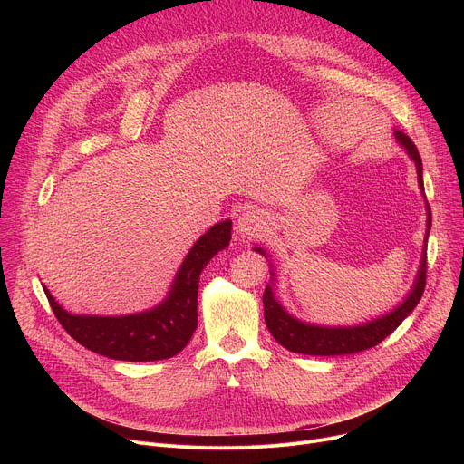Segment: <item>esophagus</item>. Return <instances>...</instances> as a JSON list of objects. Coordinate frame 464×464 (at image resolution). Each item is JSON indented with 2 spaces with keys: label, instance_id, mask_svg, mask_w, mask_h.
<instances>
[{
  "label": "esophagus",
  "instance_id": "esophagus-1",
  "mask_svg": "<svg viewBox=\"0 0 464 464\" xmlns=\"http://www.w3.org/2000/svg\"><path fill=\"white\" fill-rule=\"evenodd\" d=\"M266 226V222H264V215L256 209H247L240 215L238 218V224H237V229L242 233V235H258L262 231V227Z\"/></svg>",
  "mask_w": 464,
  "mask_h": 464
}]
</instances>
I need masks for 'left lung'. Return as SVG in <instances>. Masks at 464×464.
<instances>
[{"mask_svg":"<svg viewBox=\"0 0 464 464\" xmlns=\"http://www.w3.org/2000/svg\"><path fill=\"white\" fill-rule=\"evenodd\" d=\"M396 140L401 141V145L406 147L408 154L417 165L419 172V183H422V160L419 156V150L415 143L402 134V131L394 130ZM424 188V187H422ZM430 224H431V213L428 206V233H430ZM255 251L262 253L260 247H255ZM426 253L422 255L420 260V270L415 281V286L411 294L406 297V301L394 308L391 314L374 319L365 324L358 326H338V328H328V326H317V324H306L297 319H294L277 301L274 295L272 285H266V290H264L262 303H264V321H266V326L270 330V334L288 351L299 353V354H310V356H342V354H354L371 347H376L382 340H385L392 330L399 326L419 304L424 288H426Z\"/></svg>","mask_w":464,"mask_h":464,"instance_id":"obj_1","label":"left lung"}]
</instances>
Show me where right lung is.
Listing matches in <instances>:
<instances>
[{
  "label": "right lung",
  "instance_id": "1",
  "mask_svg": "<svg viewBox=\"0 0 464 464\" xmlns=\"http://www.w3.org/2000/svg\"><path fill=\"white\" fill-rule=\"evenodd\" d=\"M231 240V222L213 226L196 240L174 279L169 297L154 310L121 315H73L44 288L54 317L82 347L113 360L156 362L185 349L198 324V283L206 264Z\"/></svg>",
  "mask_w": 464,
  "mask_h": 464
}]
</instances>
